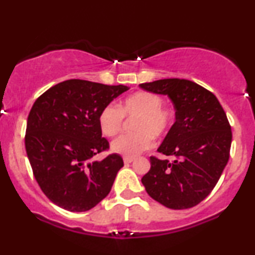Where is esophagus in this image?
<instances>
[{
    "label": "esophagus",
    "mask_w": 255,
    "mask_h": 255,
    "mask_svg": "<svg viewBox=\"0 0 255 255\" xmlns=\"http://www.w3.org/2000/svg\"><path fill=\"white\" fill-rule=\"evenodd\" d=\"M124 161H125L126 165H128V164H130L131 161H134V158H131V157H125V158H124Z\"/></svg>",
    "instance_id": "1"
}]
</instances>
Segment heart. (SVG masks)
<instances>
[{
  "mask_svg": "<svg viewBox=\"0 0 255 255\" xmlns=\"http://www.w3.org/2000/svg\"><path fill=\"white\" fill-rule=\"evenodd\" d=\"M157 94L139 91L120 104H108L101 110L98 125L104 135L115 136L122 130L126 118L134 120L133 129L136 133L119 136L112 143L115 153L126 157H135L154 145L155 137H164L172 128L176 113L173 108L164 106Z\"/></svg>",
  "mask_w": 255,
  "mask_h": 255,
  "instance_id": "1",
  "label": "heart"
}]
</instances>
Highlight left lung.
<instances>
[{
	"mask_svg": "<svg viewBox=\"0 0 255 255\" xmlns=\"http://www.w3.org/2000/svg\"><path fill=\"white\" fill-rule=\"evenodd\" d=\"M143 90L167 95L176 122L158 148L174 160L149 158L141 182L147 194L170 209H189L213 191L229 160L232 129L215 95L188 79L142 83Z\"/></svg>",
	"mask_w": 255,
	"mask_h": 255,
	"instance_id": "left-lung-1",
	"label": "left lung"
}]
</instances>
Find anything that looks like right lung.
Returning <instances> with one entry per match:
<instances>
[{
	"label": "right lung",
	"instance_id": "1",
	"mask_svg": "<svg viewBox=\"0 0 255 255\" xmlns=\"http://www.w3.org/2000/svg\"><path fill=\"white\" fill-rule=\"evenodd\" d=\"M128 90L126 85L69 79L38 97L27 120L24 145L33 174L46 197L63 209L88 211L106 198L124 160L108 151L98 125L101 110Z\"/></svg>",
	"mask_w": 255,
	"mask_h": 255
}]
</instances>
